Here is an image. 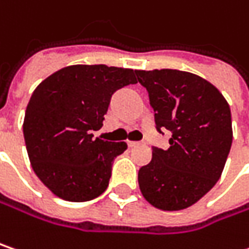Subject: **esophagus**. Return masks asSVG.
<instances>
[{
	"label": "esophagus",
	"mask_w": 249,
	"mask_h": 249,
	"mask_svg": "<svg viewBox=\"0 0 249 249\" xmlns=\"http://www.w3.org/2000/svg\"><path fill=\"white\" fill-rule=\"evenodd\" d=\"M138 145H141V142H137V141H129L128 142V146L129 148H134V146H138Z\"/></svg>",
	"instance_id": "34e87169"
}]
</instances>
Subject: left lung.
Instances as JSON below:
<instances>
[{"label": "left lung", "mask_w": 249, "mask_h": 249, "mask_svg": "<svg viewBox=\"0 0 249 249\" xmlns=\"http://www.w3.org/2000/svg\"><path fill=\"white\" fill-rule=\"evenodd\" d=\"M148 90L159 132H172L166 151L154 148L138 172L142 196L156 209L176 212L197 203L220 179L232 143L224 95L197 74L173 69L137 70Z\"/></svg>", "instance_id": "1"}]
</instances>
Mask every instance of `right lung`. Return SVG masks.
<instances>
[{
  "mask_svg": "<svg viewBox=\"0 0 249 249\" xmlns=\"http://www.w3.org/2000/svg\"><path fill=\"white\" fill-rule=\"evenodd\" d=\"M135 70L73 65L42 81L31 95L23 138L31 165L52 193L67 201H89L108 187L115 156L125 142L93 138L103 126L111 95L135 84Z\"/></svg>",
  "mask_w": 249,
  "mask_h": 249,
  "instance_id": "obj_1",
  "label": "right lung"
}]
</instances>
